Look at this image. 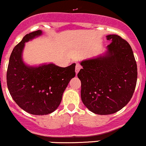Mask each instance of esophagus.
Returning a JSON list of instances; mask_svg holds the SVG:
<instances>
[{"label": "esophagus", "instance_id": "1", "mask_svg": "<svg viewBox=\"0 0 146 146\" xmlns=\"http://www.w3.org/2000/svg\"><path fill=\"white\" fill-rule=\"evenodd\" d=\"M81 68V66L79 65V64H76V74H77L78 72H79V70Z\"/></svg>", "mask_w": 146, "mask_h": 146}]
</instances>
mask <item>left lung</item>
<instances>
[{"mask_svg": "<svg viewBox=\"0 0 146 146\" xmlns=\"http://www.w3.org/2000/svg\"><path fill=\"white\" fill-rule=\"evenodd\" d=\"M111 43L104 53L80 62L83 103L92 113L109 115L129 102L137 78L134 54L127 40L117 35H106Z\"/></svg>", "mask_w": 146, "mask_h": 146, "instance_id": "left-lung-1", "label": "left lung"}]
</instances>
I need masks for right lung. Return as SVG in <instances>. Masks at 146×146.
I'll return each instance as SVG.
<instances>
[{
  "mask_svg": "<svg viewBox=\"0 0 146 146\" xmlns=\"http://www.w3.org/2000/svg\"><path fill=\"white\" fill-rule=\"evenodd\" d=\"M42 34L40 30L30 33L14 47L6 74L8 89L16 103L29 113L40 115L59 107L68 84L76 76V63L62 68L54 63L29 65L25 62V43Z\"/></svg>",
  "mask_w": 146,
  "mask_h": 146,
  "instance_id": "obj_1",
  "label": "right lung"
}]
</instances>
